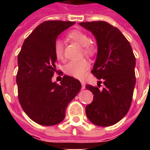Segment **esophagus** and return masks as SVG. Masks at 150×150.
Returning <instances> with one entry per match:
<instances>
[{"mask_svg":"<svg viewBox=\"0 0 150 150\" xmlns=\"http://www.w3.org/2000/svg\"><path fill=\"white\" fill-rule=\"evenodd\" d=\"M81 83H82V89H86V83L83 81H81Z\"/></svg>","mask_w":150,"mask_h":150,"instance_id":"1","label":"esophagus"}]
</instances>
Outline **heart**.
Listing matches in <instances>:
<instances>
[{
  "label": "heart",
  "instance_id": "obj_1",
  "mask_svg": "<svg viewBox=\"0 0 150 150\" xmlns=\"http://www.w3.org/2000/svg\"><path fill=\"white\" fill-rule=\"evenodd\" d=\"M68 37L71 40L78 43L83 47L85 54L92 55L95 52L94 46L89 42V38L86 33L81 30H72L68 34ZM54 54L59 61L64 60V43L61 40H57L54 43ZM89 68V61L86 59L80 61H70L64 66V71L67 75L72 77L80 79L86 72Z\"/></svg>",
  "mask_w": 150,
  "mask_h": 150
}]
</instances>
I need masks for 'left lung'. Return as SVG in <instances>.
Masks as SVG:
<instances>
[{
	"label": "left lung",
	"instance_id": "1",
	"mask_svg": "<svg viewBox=\"0 0 150 150\" xmlns=\"http://www.w3.org/2000/svg\"><path fill=\"white\" fill-rule=\"evenodd\" d=\"M79 25L96 38L97 54L92 72L104 85L102 89L86 86L93 100L86 107V114L96 125H113L130 108L135 85V55L129 42L116 27L103 21Z\"/></svg>",
	"mask_w": 150,
	"mask_h": 150
}]
</instances>
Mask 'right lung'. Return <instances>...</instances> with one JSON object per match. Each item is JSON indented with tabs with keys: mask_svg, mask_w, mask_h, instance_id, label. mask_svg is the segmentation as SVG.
Returning <instances> with one entry per match:
<instances>
[{
	"mask_svg": "<svg viewBox=\"0 0 150 150\" xmlns=\"http://www.w3.org/2000/svg\"><path fill=\"white\" fill-rule=\"evenodd\" d=\"M75 23H41L25 39L18 55V100L29 118L41 125H54L63 121L68 103L82 87L79 80L68 75L64 76L61 85L52 82L56 71L54 43L62 32Z\"/></svg>",
	"mask_w": 150,
	"mask_h": 150,
	"instance_id": "obj_1",
	"label": "right lung"
}]
</instances>
